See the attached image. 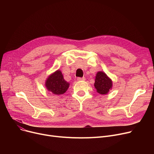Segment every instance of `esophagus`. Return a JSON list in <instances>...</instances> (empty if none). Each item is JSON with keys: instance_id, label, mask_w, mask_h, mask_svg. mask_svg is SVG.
<instances>
[{"instance_id": "esophagus-1", "label": "esophagus", "mask_w": 154, "mask_h": 154, "mask_svg": "<svg viewBox=\"0 0 154 154\" xmlns=\"http://www.w3.org/2000/svg\"><path fill=\"white\" fill-rule=\"evenodd\" d=\"M85 77H78L77 80L78 81H81V80H85Z\"/></svg>"}]
</instances>
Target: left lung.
Listing matches in <instances>:
<instances>
[{"instance_id":"8db88e82","label":"left lung","mask_w":154,"mask_h":154,"mask_svg":"<svg viewBox=\"0 0 154 154\" xmlns=\"http://www.w3.org/2000/svg\"><path fill=\"white\" fill-rule=\"evenodd\" d=\"M112 80L103 72H98L95 77L94 86L97 92L100 94H106L112 88Z\"/></svg>"}]
</instances>
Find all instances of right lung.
<instances>
[{
	"instance_id": "1",
	"label": "right lung",
	"mask_w": 154,
	"mask_h": 154,
	"mask_svg": "<svg viewBox=\"0 0 154 154\" xmlns=\"http://www.w3.org/2000/svg\"><path fill=\"white\" fill-rule=\"evenodd\" d=\"M45 86L48 91L55 95H60L67 91L69 84L63 79L62 72L58 70L48 77Z\"/></svg>"
}]
</instances>
